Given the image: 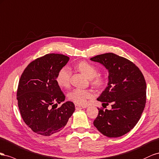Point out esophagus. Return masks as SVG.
<instances>
[{"instance_id": "1", "label": "esophagus", "mask_w": 159, "mask_h": 159, "mask_svg": "<svg viewBox=\"0 0 159 159\" xmlns=\"http://www.w3.org/2000/svg\"><path fill=\"white\" fill-rule=\"evenodd\" d=\"M87 107L86 106H81V105H75V108L76 110L78 109H81V108H86Z\"/></svg>"}]
</instances>
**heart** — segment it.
Returning a JSON list of instances; mask_svg holds the SVG:
<instances>
[{
    "instance_id": "1",
    "label": "heart",
    "mask_w": 159,
    "mask_h": 159,
    "mask_svg": "<svg viewBox=\"0 0 159 159\" xmlns=\"http://www.w3.org/2000/svg\"><path fill=\"white\" fill-rule=\"evenodd\" d=\"M77 69L86 76L90 79L92 84L97 88L103 87L106 83L105 77L102 75H97L98 70L96 67L87 61L80 62L77 65ZM71 76V70L69 67L64 66L58 72L56 81L61 87L66 88L70 84ZM94 97L93 90L90 89H83L76 88L68 94V98L70 101L77 105H83L87 102L88 99Z\"/></svg>"
}]
</instances>
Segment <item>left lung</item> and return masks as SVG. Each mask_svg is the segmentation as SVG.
<instances>
[{"mask_svg": "<svg viewBox=\"0 0 159 159\" xmlns=\"http://www.w3.org/2000/svg\"><path fill=\"white\" fill-rule=\"evenodd\" d=\"M90 60L108 69V87L97 100L111 110L98 108L93 124L108 137L129 133L139 120L146 104L147 84L142 72L133 62L112 52L99 54Z\"/></svg>", "mask_w": 159, "mask_h": 159, "instance_id": "1", "label": "left lung"}]
</instances>
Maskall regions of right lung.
I'll return each mask as SVG.
<instances>
[{"label":"right lung","instance_id":"add662e5","mask_svg":"<svg viewBox=\"0 0 159 159\" xmlns=\"http://www.w3.org/2000/svg\"><path fill=\"white\" fill-rule=\"evenodd\" d=\"M69 60L61 54L50 53L32 61L21 75L18 85V107L24 122L32 130L49 137L59 132L75 110L57 83L58 72Z\"/></svg>","mask_w":159,"mask_h":159}]
</instances>
